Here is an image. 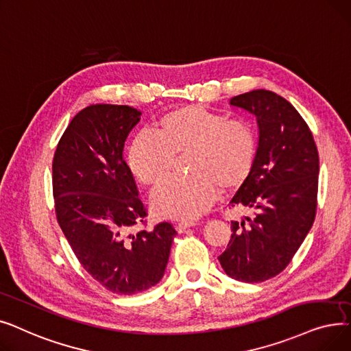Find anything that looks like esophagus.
Listing matches in <instances>:
<instances>
[{
	"label": "esophagus",
	"instance_id": "34e87169",
	"mask_svg": "<svg viewBox=\"0 0 351 351\" xmlns=\"http://www.w3.org/2000/svg\"><path fill=\"white\" fill-rule=\"evenodd\" d=\"M193 226H195V223H193V221H181L177 224V230H178V232H182V231H186V228L193 227Z\"/></svg>",
	"mask_w": 351,
	"mask_h": 351
}]
</instances>
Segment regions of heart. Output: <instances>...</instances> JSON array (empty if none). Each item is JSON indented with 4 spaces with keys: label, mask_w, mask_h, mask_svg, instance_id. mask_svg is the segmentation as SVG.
Returning <instances> with one entry per match:
<instances>
[{
    "label": "heart",
    "mask_w": 351,
    "mask_h": 351,
    "mask_svg": "<svg viewBox=\"0 0 351 351\" xmlns=\"http://www.w3.org/2000/svg\"><path fill=\"white\" fill-rule=\"evenodd\" d=\"M257 152L256 134L243 120L199 106H182L167 112L154 134L141 132L132 140L127 164L144 186L160 182L174 158H186L184 178H169L153 191L152 207L160 217L194 220L208 210L217 187L234 190L252 173Z\"/></svg>",
    "instance_id": "1"
}]
</instances>
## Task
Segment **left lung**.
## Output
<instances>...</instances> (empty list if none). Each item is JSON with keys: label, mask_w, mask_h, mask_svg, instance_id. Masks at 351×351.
I'll list each match as a JSON object with an SVG mask.
<instances>
[{"label": "left lung", "mask_w": 351, "mask_h": 351, "mask_svg": "<svg viewBox=\"0 0 351 351\" xmlns=\"http://www.w3.org/2000/svg\"><path fill=\"white\" fill-rule=\"evenodd\" d=\"M230 106L256 115L258 147L250 176L230 207L252 219L231 221V239L219 261L231 278L260 282L286 269L314 223L319 153L307 123L286 98L254 90Z\"/></svg>", "instance_id": "obj_1"}]
</instances>
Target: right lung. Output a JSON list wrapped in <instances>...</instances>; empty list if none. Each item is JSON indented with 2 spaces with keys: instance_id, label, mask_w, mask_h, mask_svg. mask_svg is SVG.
<instances>
[{
  "instance_id": "right-lung-1",
  "label": "right lung",
  "mask_w": 351,
  "mask_h": 351,
  "mask_svg": "<svg viewBox=\"0 0 351 351\" xmlns=\"http://www.w3.org/2000/svg\"><path fill=\"white\" fill-rule=\"evenodd\" d=\"M141 117L128 106L81 110L53 160L57 221L87 273L107 290L131 295L162 278L177 231L170 223L132 232L147 210L127 165L124 144Z\"/></svg>"
}]
</instances>
